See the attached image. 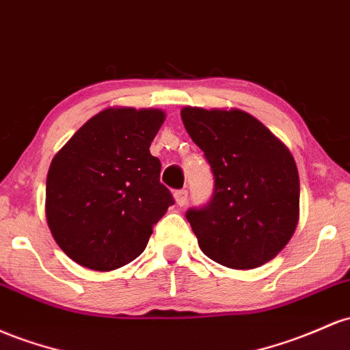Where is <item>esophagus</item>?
<instances>
[{"instance_id":"obj_1","label":"esophagus","mask_w":350,"mask_h":350,"mask_svg":"<svg viewBox=\"0 0 350 350\" xmlns=\"http://www.w3.org/2000/svg\"><path fill=\"white\" fill-rule=\"evenodd\" d=\"M174 199L179 206H184L187 202V189H178L174 193Z\"/></svg>"}]
</instances>
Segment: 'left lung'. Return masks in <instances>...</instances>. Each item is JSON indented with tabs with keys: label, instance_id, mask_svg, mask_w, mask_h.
Returning <instances> with one entry per match:
<instances>
[{
	"label": "left lung",
	"instance_id": "left-lung-1",
	"mask_svg": "<svg viewBox=\"0 0 350 350\" xmlns=\"http://www.w3.org/2000/svg\"><path fill=\"white\" fill-rule=\"evenodd\" d=\"M181 118L214 178L209 202L186 211L201 251L232 269L274 259L299 219V174L289 149L239 109L184 107Z\"/></svg>",
	"mask_w": 350,
	"mask_h": 350
}]
</instances>
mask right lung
<instances>
[{
	"label": "right lung",
	"mask_w": 350,
	"mask_h": 350,
	"mask_svg": "<svg viewBox=\"0 0 350 350\" xmlns=\"http://www.w3.org/2000/svg\"><path fill=\"white\" fill-rule=\"evenodd\" d=\"M159 109L109 107L76 131L46 179V219L75 262L113 271L136 259L152 228L174 204L149 146L164 122Z\"/></svg>",
	"instance_id": "add662e5"
}]
</instances>
